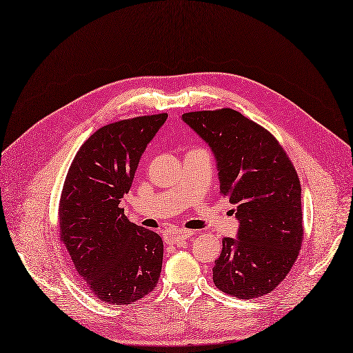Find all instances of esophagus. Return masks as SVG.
<instances>
[{"label": "esophagus", "instance_id": "obj_1", "mask_svg": "<svg viewBox=\"0 0 353 353\" xmlns=\"http://www.w3.org/2000/svg\"><path fill=\"white\" fill-rule=\"evenodd\" d=\"M193 234L192 230H186V228H180V230H172L165 234V243L167 244H177L180 241H183L186 239H189Z\"/></svg>", "mask_w": 353, "mask_h": 353}]
</instances>
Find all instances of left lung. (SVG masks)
I'll return each mask as SVG.
<instances>
[{
  "mask_svg": "<svg viewBox=\"0 0 353 353\" xmlns=\"http://www.w3.org/2000/svg\"><path fill=\"white\" fill-rule=\"evenodd\" d=\"M212 148L219 193L236 206L239 237L223 239L214 283L241 299L263 296L286 278L304 239L301 185L279 141L234 109L185 113Z\"/></svg>",
  "mask_w": 353,
  "mask_h": 353,
  "instance_id": "left-lung-1",
  "label": "left lung"
}]
</instances>
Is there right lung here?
I'll return each instance as SVG.
<instances>
[{
  "label": "right lung",
  "instance_id": "right-lung-1",
  "mask_svg": "<svg viewBox=\"0 0 353 353\" xmlns=\"http://www.w3.org/2000/svg\"><path fill=\"white\" fill-rule=\"evenodd\" d=\"M167 116H138L100 128L78 150L65 177L59 240L87 288L103 303H135L160 279L161 237L130 223L119 203Z\"/></svg>",
  "mask_w": 353,
  "mask_h": 353
}]
</instances>
